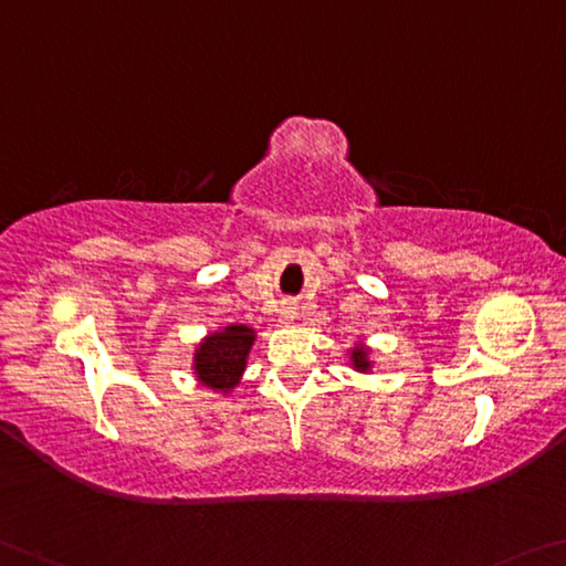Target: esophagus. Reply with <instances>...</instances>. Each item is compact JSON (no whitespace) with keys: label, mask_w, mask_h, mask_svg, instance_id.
Returning a JSON list of instances; mask_svg holds the SVG:
<instances>
[{"label":"esophagus","mask_w":566,"mask_h":566,"mask_svg":"<svg viewBox=\"0 0 566 566\" xmlns=\"http://www.w3.org/2000/svg\"><path fill=\"white\" fill-rule=\"evenodd\" d=\"M294 315H297V312H294V307H286V312H284V317H286V319H292Z\"/></svg>","instance_id":"1"}]
</instances>
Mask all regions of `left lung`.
<instances>
[{"label":"left lung","mask_w":566,"mask_h":566,"mask_svg":"<svg viewBox=\"0 0 566 566\" xmlns=\"http://www.w3.org/2000/svg\"><path fill=\"white\" fill-rule=\"evenodd\" d=\"M353 365H355V370H360V373H365L367 367H370V360H367V349L365 347H355L353 349Z\"/></svg>","instance_id":"8db88e82"}]
</instances>
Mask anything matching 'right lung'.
<instances>
[{
  "mask_svg": "<svg viewBox=\"0 0 566 566\" xmlns=\"http://www.w3.org/2000/svg\"><path fill=\"white\" fill-rule=\"evenodd\" d=\"M251 345H254V329L247 325H229L227 329L213 332L196 347V378L206 388L229 392L241 380Z\"/></svg>",
  "mask_w": 566,
  "mask_h": 566,
  "instance_id": "1",
  "label": "right lung"
}]
</instances>
